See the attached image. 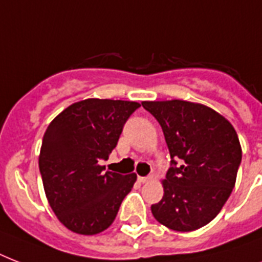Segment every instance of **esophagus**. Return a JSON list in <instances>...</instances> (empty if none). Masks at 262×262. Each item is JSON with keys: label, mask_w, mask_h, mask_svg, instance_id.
Masks as SVG:
<instances>
[{"label": "esophagus", "mask_w": 262, "mask_h": 262, "mask_svg": "<svg viewBox=\"0 0 262 262\" xmlns=\"http://www.w3.org/2000/svg\"><path fill=\"white\" fill-rule=\"evenodd\" d=\"M151 179H152V177H139V181H140V182H141V183L149 182Z\"/></svg>", "instance_id": "1"}]
</instances>
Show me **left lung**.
Wrapping results in <instances>:
<instances>
[{
    "label": "left lung",
    "mask_w": 262,
    "mask_h": 262,
    "mask_svg": "<svg viewBox=\"0 0 262 262\" xmlns=\"http://www.w3.org/2000/svg\"><path fill=\"white\" fill-rule=\"evenodd\" d=\"M141 104L160 123L174 164L152 215L170 230L194 231L215 219L235 186L242 159L238 135L228 119L201 103L172 99ZM175 160H181L178 168Z\"/></svg>",
    "instance_id": "left-lung-1"
}]
</instances>
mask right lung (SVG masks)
<instances>
[{"label": "right lung", "mask_w": 262, "mask_h": 262, "mask_svg": "<svg viewBox=\"0 0 262 262\" xmlns=\"http://www.w3.org/2000/svg\"><path fill=\"white\" fill-rule=\"evenodd\" d=\"M140 103L90 98L61 111L47 126L39 170L51 209L80 235H95L114 222L137 175L103 171L126 119Z\"/></svg>", "instance_id": "add662e5"}]
</instances>
